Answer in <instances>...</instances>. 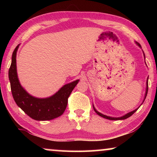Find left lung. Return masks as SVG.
I'll return each instance as SVG.
<instances>
[{
  "label": "left lung",
  "mask_w": 157,
  "mask_h": 157,
  "mask_svg": "<svg viewBox=\"0 0 157 157\" xmlns=\"http://www.w3.org/2000/svg\"><path fill=\"white\" fill-rule=\"evenodd\" d=\"M136 44H137L138 46H139L140 48H141V46H140V45L139 43H137V42H136ZM143 55H144V57H145V54H144V52H143ZM147 91H148V78H147V82H146V91H145V98H144V100H143V102H144V100H145V98H146V96H147ZM93 107H94V111H95V113H96L98 114V115H99L100 116L102 117V118H106V119H109V120H111V121L124 120V119H126V118H129V117L131 116L132 115V114H134V113L135 112H136V111L138 110V109H139V108H137V109H135V110H134V111H131V112H129V113H127V114H125V115H124L123 116L119 117V118H114V117H110V116H107L103 115L102 113H100V112H98V111L96 109H95V107H94V105H93Z\"/></svg>",
  "instance_id": "8db88e82"
}]
</instances>
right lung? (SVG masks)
I'll return each mask as SVG.
<instances>
[{
    "label": "right lung",
    "instance_id": "obj_1",
    "mask_svg": "<svg viewBox=\"0 0 157 157\" xmlns=\"http://www.w3.org/2000/svg\"><path fill=\"white\" fill-rule=\"evenodd\" d=\"M18 46L19 45L12 53L8 73L15 102L28 116L36 121H50L62 115L67 106L68 98L79 80L77 79L65 84L56 94L49 98H37L32 96L21 86L18 78L16 57Z\"/></svg>",
    "mask_w": 157,
    "mask_h": 157
}]
</instances>
